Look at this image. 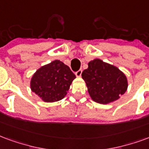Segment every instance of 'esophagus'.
<instances>
[{"label": "esophagus", "mask_w": 149, "mask_h": 149, "mask_svg": "<svg viewBox=\"0 0 149 149\" xmlns=\"http://www.w3.org/2000/svg\"><path fill=\"white\" fill-rule=\"evenodd\" d=\"M76 76L77 77H81V74H82V70L81 69H80V70H78L77 72H76Z\"/></svg>", "instance_id": "1"}]
</instances>
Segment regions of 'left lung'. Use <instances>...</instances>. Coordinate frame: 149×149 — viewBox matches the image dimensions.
<instances>
[{"label": "left lung", "mask_w": 149, "mask_h": 149, "mask_svg": "<svg viewBox=\"0 0 149 149\" xmlns=\"http://www.w3.org/2000/svg\"><path fill=\"white\" fill-rule=\"evenodd\" d=\"M82 78L91 100L101 104L118 100L128 88L127 78L121 70L98 58L89 62Z\"/></svg>", "instance_id": "8db88e82"}]
</instances>
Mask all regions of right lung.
<instances>
[{
	"mask_svg": "<svg viewBox=\"0 0 149 149\" xmlns=\"http://www.w3.org/2000/svg\"><path fill=\"white\" fill-rule=\"evenodd\" d=\"M75 78L69 66L55 60L35 72L31 80V89L44 102H57L65 96Z\"/></svg>",
	"mask_w": 149,
	"mask_h": 149,
	"instance_id": "1",
	"label": "right lung"
}]
</instances>
